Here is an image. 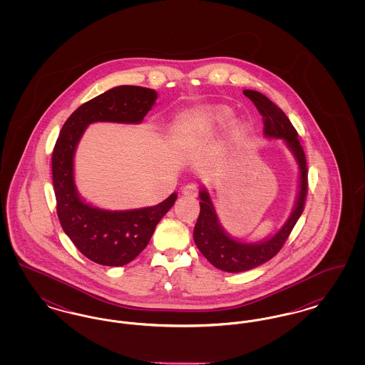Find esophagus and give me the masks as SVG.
Returning a JSON list of instances; mask_svg holds the SVG:
<instances>
[{
  "instance_id": "esophagus-1",
  "label": "esophagus",
  "mask_w": 365,
  "mask_h": 365,
  "mask_svg": "<svg viewBox=\"0 0 365 365\" xmlns=\"http://www.w3.org/2000/svg\"><path fill=\"white\" fill-rule=\"evenodd\" d=\"M182 194H183V195H187V197H195V195L198 194V189H197L195 185L189 183V185H186V186L182 187Z\"/></svg>"
}]
</instances>
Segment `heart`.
I'll list each match as a JSON object with an SVG mask.
<instances>
[{
  "label": "heart",
  "instance_id": "heart-1",
  "mask_svg": "<svg viewBox=\"0 0 365 365\" xmlns=\"http://www.w3.org/2000/svg\"><path fill=\"white\" fill-rule=\"evenodd\" d=\"M232 110L227 106H210L197 110H189L179 116L175 125V138L185 139L207 135L213 130L226 124L231 118ZM245 131L242 122H234L230 125L232 138H240Z\"/></svg>",
  "mask_w": 365,
  "mask_h": 365
}]
</instances>
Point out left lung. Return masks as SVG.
Masks as SVG:
<instances>
[{
  "instance_id": "obj_1",
  "label": "left lung",
  "mask_w": 365,
  "mask_h": 365,
  "mask_svg": "<svg viewBox=\"0 0 365 365\" xmlns=\"http://www.w3.org/2000/svg\"><path fill=\"white\" fill-rule=\"evenodd\" d=\"M243 94L253 101L260 112L264 122V135L268 138L283 139L294 155L299 167V190L290 217L274 237L260 242L246 243L231 238L223 230L208 191L201 189V209L194 227V242L213 267L226 272L249 271L277 256L304 212L308 194L307 157L293 124L284 112L264 94L255 90H243Z\"/></svg>"
}]
</instances>
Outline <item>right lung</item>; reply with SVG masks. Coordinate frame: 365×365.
I'll return each instance as SVG.
<instances>
[{"instance_id": "1", "label": "right lung", "mask_w": 365, "mask_h": 365, "mask_svg": "<svg viewBox=\"0 0 365 365\" xmlns=\"http://www.w3.org/2000/svg\"><path fill=\"white\" fill-rule=\"evenodd\" d=\"M157 93L140 86H118L81 105L56 140L52 155L53 187L57 216L64 232L88 260L120 267L134 260L148 246L157 223L173 208L176 192L155 207L105 210L86 204L73 180V155L87 125L96 122L143 120L156 101Z\"/></svg>"}]
</instances>
